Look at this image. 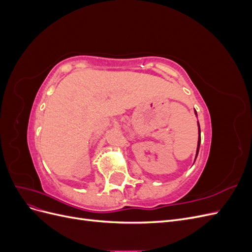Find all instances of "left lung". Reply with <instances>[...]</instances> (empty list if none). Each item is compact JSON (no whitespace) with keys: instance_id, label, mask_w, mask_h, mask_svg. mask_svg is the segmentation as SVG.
<instances>
[{"instance_id":"left-lung-1","label":"left lung","mask_w":252,"mask_h":252,"mask_svg":"<svg viewBox=\"0 0 252 252\" xmlns=\"http://www.w3.org/2000/svg\"><path fill=\"white\" fill-rule=\"evenodd\" d=\"M199 124V123H197ZM199 133H200V138L199 141H197V149H196V156L199 154V149H200V143H201V130H200V125H199Z\"/></svg>"}]
</instances>
